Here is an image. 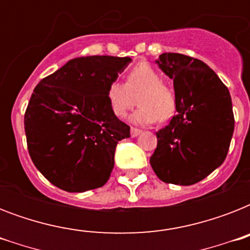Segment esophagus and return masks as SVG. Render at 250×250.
<instances>
[{
  "label": "esophagus",
  "instance_id": "1",
  "mask_svg": "<svg viewBox=\"0 0 250 250\" xmlns=\"http://www.w3.org/2000/svg\"><path fill=\"white\" fill-rule=\"evenodd\" d=\"M141 132H143V131H141V129H139V128H135V127H132V128H131V136H132V137L139 136Z\"/></svg>",
  "mask_w": 250,
  "mask_h": 250
}]
</instances>
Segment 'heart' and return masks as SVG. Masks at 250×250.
Instances as JSON below:
<instances>
[{
	"label": "heart",
	"instance_id": "obj_1",
	"mask_svg": "<svg viewBox=\"0 0 250 250\" xmlns=\"http://www.w3.org/2000/svg\"><path fill=\"white\" fill-rule=\"evenodd\" d=\"M160 72L148 62L135 64L125 75V84L114 80L106 89L110 109L118 118H123L133 106L136 97L140 107L131 115V122L150 125L157 119L167 121L176 110V97L171 86L161 82Z\"/></svg>",
	"mask_w": 250,
	"mask_h": 250
}]
</instances>
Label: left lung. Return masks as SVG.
Masks as SVG:
<instances>
[{"label":"left lung","instance_id":"left-lung-1","mask_svg":"<svg viewBox=\"0 0 250 250\" xmlns=\"http://www.w3.org/2000/svg\"><path fill=\"white\" fill-rule=\"evenodd\" d=\"M157 63L174 80L176 115L156 133L150 165L162 182L190 186L226 160L235 127L231 96L202 61L164 53Z\"/></svg>","mask_w":250,"mask_h":250}]
</instances>
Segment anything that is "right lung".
<instances>
[{
  "label": "right lung",
  "instance_id": "add662e5",
  "mask_svg": "<svg viewBox=\"0 0 250 250\" xmlns=\"http://www.w3.org/2000/svg\"><path fill=\"white\" fill-rule=\"evenodd\" d=\"M129 62L128 57H80L33 90L24 114L28 153L61 189L85 192L109 180L118 141L129 137V125L113 114L106 89Z\"/></svg>",
  "mask_w": 250,
  "mask_h": 250
}]
</instances>
